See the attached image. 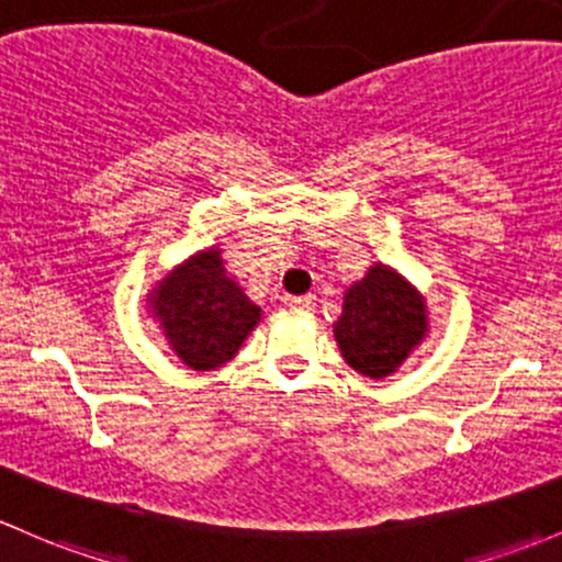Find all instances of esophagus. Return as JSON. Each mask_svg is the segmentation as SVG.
Wrapping results in <instances>:
<instances>
[{"label": "esophagus", "mask_w": 562, "mask_h": 562, "mask_svg": "<svg viewBox=\"0 0 562 562\" xmlns=\"http://www.w3.org/2000/svg\"><path fill=\"white\" fill-rule=\"evenodd\" d=\"M289 305H292V308H297V311H314L316 297H311V294H303V297L289 300Z\"/></svg>", "instance_id": "1"}]
</instances>
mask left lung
Segmentation results:
<instances>
[{
    "mask_svg": "<svg viewBox=\"0 0 562 562\" xmlns=\"http://www.w3.org/2000/svg\"><path fill=\"white\" fill-rule=\"evenodd\" d=\"M425 329L419 292L384 265H375L346 292L344 316L335 322V340L351 368L370 379H384L425 338Z\"/></svg>",
    "mask_w": 562,
    "mask_h": 562,
    "instance_id": "8db88e82",
    "label": "left lung"
}]
</instances>
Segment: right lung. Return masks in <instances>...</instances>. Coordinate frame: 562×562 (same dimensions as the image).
<instances>
[{
  "instance_id": "obj_1",
  "label": "right lung",
  "mask_w": 562,
  "mask_h": 562,
  "mask_svg": "<svg viewBox=\"0 0 562 562\" xmlns=\"http://www.w3.org/2000/svg\"><path fill=\"white\" fill-rule=\"evenodd\" d=\"M159 316L176 355L194 370L233 360L243 338L259 322V308L227 276L222 251L211 248L189 259L154 289Z\"/></svg>"
}]
</instances>
